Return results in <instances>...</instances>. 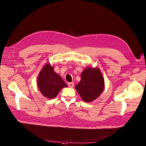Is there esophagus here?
<instances>
[{
    "label": "esophagus",
    "mask_w": 146,
    "mask_h": 146,
    "mask_svg": "<svg viewBox=\"0 0 146 146\" xmlns=\"http://www.w3.org/2000/svg\"><path fill=\"white\" fill-rule=\"evenodd\" d=\"M68 86L70 88H73L74 87V82H69L68 83Z\"/></svg>",
    "instance_id": "esophagus-1"
}]
</instances>
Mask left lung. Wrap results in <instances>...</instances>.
<instances>
[{
  "label": "left lung",
  "instance_id": "8db88e82",
  "mask_svg": "<svg viewBox=\"0 0 146 146\" xmlns=\"http://www.w3.org/2000/svg\"><path fill=\"white\" fill-rule=\"evenodd\" d=\"M105 82L98 68H87L81 74V81L75 88L81 99L90 102L96 99L103 92Z\"/></svg>",
  "mask_w": 146,
  "mask_h": 146
}]
</instances>
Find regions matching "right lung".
<instances>
[{
  "instance_id": "right-lung-1",
  "label": "right lung",
  "mask_w": 146,
  "mask_h": 146,
  "mask_svg": "<svg viewBox=\"0 0 146 146\" xmlns=\"http://www.w3.org/2000/svg\"><path fill=\"white\" fill-rule=\"evenodd\" d=\"M37 86L42 95L48 99L54 98L62 88L68 86L60 76L54 72L50 64L45 65L40 72Z\"/></svg>"
}]
</instances>
